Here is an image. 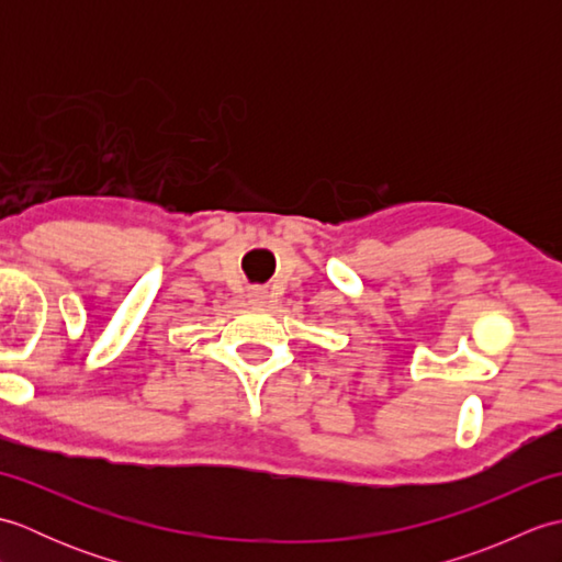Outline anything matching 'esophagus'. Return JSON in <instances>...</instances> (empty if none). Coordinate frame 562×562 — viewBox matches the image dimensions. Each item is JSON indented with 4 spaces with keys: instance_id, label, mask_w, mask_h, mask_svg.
<instances>
[{
    "instance_id": "obj_1",
    "label": "esophagus",
    "mask_w": 562,
    "mask_h": 562,
    "mask_svg": "<svg viewBox=\"0 0 562 562\" xmlns=\"http://www.w3.org/2000/svg\"><path fill=\"white\" fill-rule=\"evenodd\" d=\"M250 302L262 306V304L268 302V292L266 290H254V292H250Z\"/></svg>"
}]
</instances>
